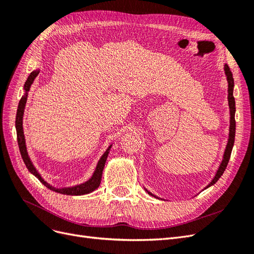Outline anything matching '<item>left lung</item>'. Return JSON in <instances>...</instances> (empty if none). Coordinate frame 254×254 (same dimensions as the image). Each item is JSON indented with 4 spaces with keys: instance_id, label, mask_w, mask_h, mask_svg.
I'll list each match as a JSON object with an SVG mask.
<instances>
[{
    "instance_id": "obj_1",
    "label": "left lung",
    "mask_w": 254,
    "mask_h": 254,
    "mask_svg": "<svg viewBox=\"0 0 254 254\" xmlns=\"http://www.w3.org/2000/svg\"><path fill=\"white\" fill-rule=\"evenodd\" d=\"M225 73L227 76V80H228V102H229V108H230V129H229V140H228V144L227 147L224 153V159H222L221 163L219 165L218 171L215 175V177L213 178V180L210 182L209 186H207L205 189H207L209 187L213 186V184L216 183L218 181V179L221 177V175L224 174L226 167L229 163L230 160V156H231V151L233 148L234 145V139H235V99L233 96V88H234V79H233V75L231 70L228 64H225ZM148 191V190H147ZM148 194L156 197L153 194H151L150 191H148Z\"/></svg>"
}]
</instances>
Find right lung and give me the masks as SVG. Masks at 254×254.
I'll return each mask as SVG.
<instances>
[{
    "mask_svg": "<svg viewBox=\"0 0 254 254\" xmlns=\"http://www.w3.org/2000/svg\"><path fill=\"white\" fill-rule=\"evenodd\" d=\"M39 74V71H33L30 73V75L28 76L27 80L25 81L24 84V90H25V93L23 95L20 99L19 102V106H18V110H17V117H16V129H17V140H18V145H19V149L21 152V157L24 161V163L27 167V170L32 173L34 176H36L38 179L40 180V182H42L45 187L49 188L50 190H54V191H57L59 194H64V195H84V194H89L91 191L95 190L98 187L99 184H101V180H102V175H103V170L105 167L106 164V160L107 157L109 155V151L111 146L110 145L108 149L105 151L104 155L102 156V158L99 159L97 166L94 171L93 176L91 177V178L82 184H79V186H76L73 188H64V189H56V188H53L52 186L48 182H45L42 177L40 176V174L37 172L36 168L34 167L32 161H30L29 157H28V153L26 150V145H25V139H24V133H23V126H22V123H23V113H24V108H25V104H26V99H27V94H28V91L30 86H32V83L34 82L35 78L37 77V75Z\"/></svg>",
    "mask_w": 254,
    "mask_h": 254,
    "instance_id": "right-lung-1",
    "label": "right lung"
}]
</instances>
